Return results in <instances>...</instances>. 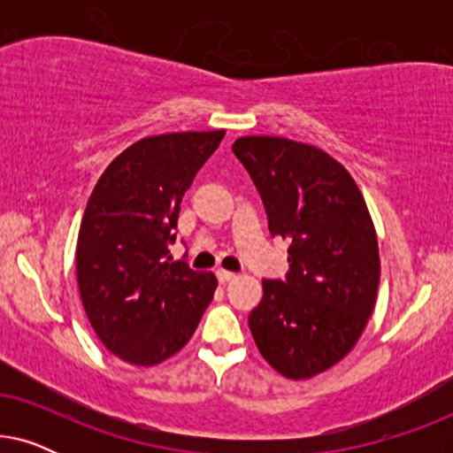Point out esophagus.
I'll return each mask as SVG.
<instances>
[{"mask_svg":"<svg viewBox=\"0 0 453 453\" xmlns=\"http://www.w3.org/2000/svg\"><path fill=\"white\" fill-rule=\"evenodd\" d=\"M216 276H219V280L222 284L231 282V280H234V278H237V274H234V272H228V270H219V272H216Z\"/></svg>","mask_w":453,"mask_h":453,"instance_id":"34e87169","label":"esophagus"}]
</instances>
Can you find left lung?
Here are the masks:
<instances>
[{
    "mask_svg": "<svg viewBox=\"0 0 453 453\" xmlns=\"http://www.w3.org/2000/svg\"><path fill=\"white\" fill-rule=\"evenodd\" d=\"M233 152L262 196L272 237L288 241L287 280H262L250 330L272 369L309 380L355 349L373 313V219L350 173L318 146L245 135Z\"/></svg>",
    "mask_w": 453,
    "mask_h": 453,
    "instance_id": "8db88e82",
    "label": "left lung"
}]
</instances>
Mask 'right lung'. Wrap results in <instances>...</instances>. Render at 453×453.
Masks as SVG:
<instances>
[{"label":"right lung","instance_id":"add662e5","mask_svg":"<svg viewBox=\"0 0 453 453\" xmlns=\"http://www.w3.org/2000/svg\"><path fill=\"white\" fill-rule=\"evenodd\" d=\"M225 129L148 135L113 158L86 203L76 245L80 299L123 363L152 367L189 342L219 280L173 262L183 194Z\"/></svg>","mask_w":453,"mask_h":453}]
</instances>
